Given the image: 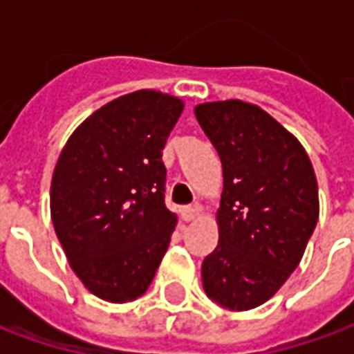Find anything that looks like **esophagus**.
<instances>
[{"mask_svg":"<svg viewBox=\"0 0 354 354\" xmlns=\"http://www.w3.org/2000/svg\"><path fill=\"white\" fill-rule=\"evenodd\" d=\"M201 214V205H189V207H184L182 208V218H184L185 222H192V220H195L197 216Z\"/></svg>","mask_w":354,"mask_h":354,"instance_id":"1","label":"esophagus"}]
</instances>
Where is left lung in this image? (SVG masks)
Here are the masks:
<instances>
[{"label": "left lung", "instance_id": "obj_1", "mask_svg": "<svg viewBox=\"0 0 354 354\" xmlns=\"http://www.w3.org/2000/svg\"><path fill=\"white\" fill-rule=\"evenodd\" d=\"M220 155V241L203 261L207 296L230 311L266 304L286 282L319 220V187L304 146L241 100L195 108Z\"/></svg>", "mask_w": 354, "mask_h": 354}]
</instances>
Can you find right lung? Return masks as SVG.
Instances as JSON below:
<instances>
[{
  "label": "right lung",
  "instance_id": "obj_1",
  "mask_svg": "<svg viewBox=\"0 0 354 354\" xmlns=\"http://www.w3.org/2000/svg\"><path fill=\"white\" fill-rule=\"evenodd\" d=\"M182 100L136 91L109 102L66 142L50 185V214L70 266L111 304L146 294L176 216L165 205L162 149Z\"/></svg>",
  "mask_w": 354,
  "mask_h": 354
}]
</instances>
